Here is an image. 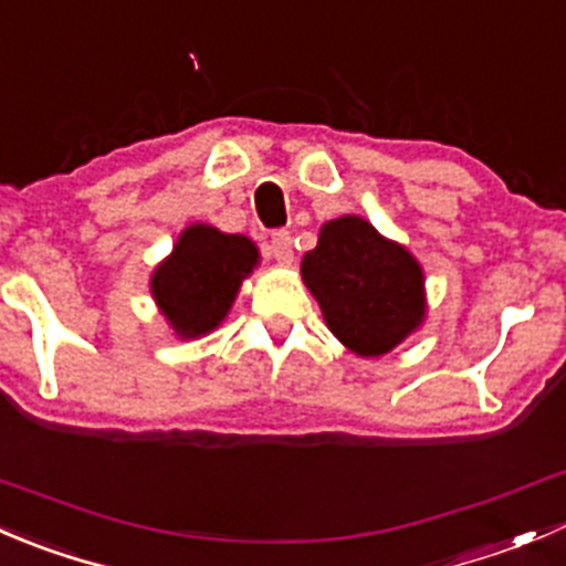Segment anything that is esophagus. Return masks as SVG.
Instances as JSON below:
<instances>
[{
  "label": "esophagus",
  "instance_id": "esophagus-1",
  "mask_svg": "<svg viewBox=\"0 0 566 566\" xmlns=\"http://www.w3.org/2000/svg\"><path fill=\"white\" fill-rule=\"evenodd\" d=\"M271 256L276 262H282V265L293 262V238H290V232H273Z\"/></svg>",
  "mask_w": 566,
  "mask_h": 566
}]
</instances>
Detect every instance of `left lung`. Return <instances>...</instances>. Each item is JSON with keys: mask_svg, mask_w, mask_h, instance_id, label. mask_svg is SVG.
<instances>
[{"mask_svg": "<svg viewBox=\"0 0 566 566\" xmlns=\"http://www.w3.org/2000/svg\"><path fill=\"white\" fill-rule=\"evenodd\" d=\"M301 276L334 337L359 356L389 354L426 321L420 262L359 216L323 223Z\"/></svg>", "mask_w": 566, "mask_h": 566, "instance_id": "left-lung-1", "label": "left lung"}]
</instances>
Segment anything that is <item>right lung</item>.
<instances>
[{
	"mask_svg": "<svg viewBox=\"0 0 566 566\" xmlns=\"http://www.w3.org/2000/svg\"><path fill=\"white\" fill-rule=\"evenodd\" d=\"M256 262L260 251L245 234L193 223L151 273V295L174 334L196 339L221 326Z\"/></svg>",
	"mask_w": 566,
	"mask_h": 566,
	"instance_id": "right-lung-1",
	"label": "right lung"
}]
</instances>
